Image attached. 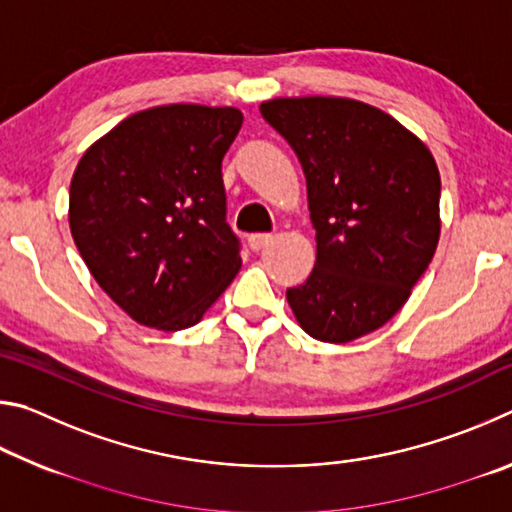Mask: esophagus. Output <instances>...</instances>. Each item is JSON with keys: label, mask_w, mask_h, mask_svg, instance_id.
I'll return each mask as SVG.
<instances>
[{"label": "esophagus", "mask_w": 512, "mask_h": 512, "mask_svg": "<svg viewBox=\"0 0 512 512\" xmlns=\"http://www.w3.org/2000/svg\"><path fill=\"white\" fill-rule=\"evenodd\" d=\"M271 241H273V235H268V232H255V235L248 237V246H250V250L259 253V250L266 248Z\"/></svg>", "instance_id": "34e87169"}]
</instances>
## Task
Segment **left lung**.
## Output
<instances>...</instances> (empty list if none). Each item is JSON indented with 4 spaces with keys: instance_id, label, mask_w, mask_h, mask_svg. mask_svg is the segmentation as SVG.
<instances>
[{
    "instance_id": "1",
    "label": "left lung",
    "mask_w": 512,
    "mask_h": 512,
    "mask_svg": "<svg viewBox=\"0 0 512 512\" xmlns=\"http://www.w3.org/2000/svg\"><path fill=\"white\" fill-rule=\"evenodd\" d=\"M262 117L307 178L316 264L287 300L309 336L350 343L388 323L440 237V173L418 137L368 103L273 99Z\"/></svg>"
}]
</instances>
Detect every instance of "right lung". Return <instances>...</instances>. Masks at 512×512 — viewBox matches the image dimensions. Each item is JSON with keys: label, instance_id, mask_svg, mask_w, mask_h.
Instances as JSON below:
<instances>
[{"label": "right lung", "instance_id": "obj_1", "mask_svg": "<svg viewBox=\"0 0 512 512\" xmlns=\"http://www.w3.org/2000/svg\"><path fill=\"white\" fill-rule=\"evenodd\" d=\"M241 124L237 108L171 103L135 112L83 153L69 185L74 244L140 325H196L239 273L221 162Z\"/></svg>", "mask_w": 512, "mask_h": 512}]
</instances>
